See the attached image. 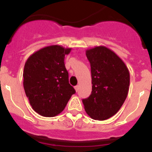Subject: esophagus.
Listing matches in <instances>:
<instances>
[{"label":"esophagus","instance_id":"34e87169","mask_svg":"<svg viewBox=\"0 0 152 152\" xmlns=\"http://www.w3.org/2000/svg\"><path fill=\"white\" fill-rule=\"evenodd\" d=\"M75 91H76V92H77V91H78V89H79V86H75Z\"/></svg>","mask_w":152,"mask_h":152}]
</instances>
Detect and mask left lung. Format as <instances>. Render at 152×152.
Segmentation results:
<instances>
[{"label":"left lung","mask_w":152,"mask_h":152,"mask_svg":"<svg viewBox=\"0 0 152 152\" xmlns=\"http://www.w3.org/2000/svg\"><path fill=\"white\" fill-rule=\"evenodd\" d=\"M91 63L92 92L82 100L88 116L106 120L114 116L128 95L130 75L124 61L103 45L86 50Z\"/></svg>","instance_id":"left-lung-1"}]
</instances>
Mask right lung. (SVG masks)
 I'll return each mask as SVG.
<instances>
[{
	"mask_svg": "<svg viewBox=\"0 0 152 152\" xmlns=\"http://www.w3.org/2000/svg\"><path fill=\"white\" fill-rule=\"evenodd\" d=\"M72 48L52 45L31 55L23 69V88L33 110L45 117L61 113L75 93L68 82L64 56Z\"/></svg>",
	"mask_w": 152,
	"mask_h": 152,
	"instance_id": "right-lung-1",
	"label": "right lung"
}]
</instances>
